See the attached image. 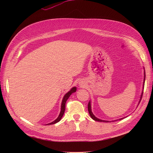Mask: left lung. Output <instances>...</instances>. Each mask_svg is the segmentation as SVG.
<instances>
[{
  "mask_svg": "<svg viewBox=\"0 0 153 153\" xmlns=\"http://www.w3.org/2000/svg\"><path fill=\"white\" fill-rule=\"evenodd\" d=\"M145 78H146V73H145V71H144V79H143V84H144V83H145ZM142 95H143V92H142V94H141V97H140V101H139V103L140 102V101H141V100H142ZM88 111H89V114H90V115H91V118L93 119V120H94V121H98V122H109L108 121H103V120H101V119H98V118H97L96 117H95V115L92 114V110H91V102L89 101V103H88ZM124 117H123V118H121V119H120L119 120H121V119H123ZM114 121H113V122H114Z\"/></svg>",
  "mask_w": 153,
  "mask_h": 153,
  "instance_id": "left-lung-1",
  "label": "left lung"
}]
</instances>
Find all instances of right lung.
Returning <instances> with one entry per match:
<instances>
[{"instance_id":"add662e5","label":"right lung","mask_w":153,"mask_h":153,"mask_svg":"<svg viewBox=\"0 0 153 153\" xmlns=\"http://www.w3.org/2000/svg\"><path fill=\"white\" fill-rule=\"evenodd\" d=\"M76 87H73L72 89H71L70 91H69L68 92H67V93H66L65 95H64V98H63V100H62V101L61 112H60V114H59V117H58L56 119H55L54 121H53V122H52V123H49V124H53L57 123H58L59 121H61V118L62 117L63 115H64V112H65V108H66V101H67L68 99L69 98V97L71 96V94L72 93H73V92H76Z\"/></svg>"}]
</instances>
